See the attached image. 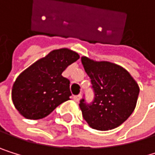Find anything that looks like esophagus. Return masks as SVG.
Wrapping results in <instances>:
<instances>
[{"label":"esophagus","mask_w":155,"mask_h":155,"mask_svg":"<svg viewBox=\"0 0 155 155\" xmlns=\"http://www.w3.org/2000/svg\"><path fill=\"white\" fill-rule=\"evenodd\" d=\"M80 98H81V95H77V96H73V99H74L75 101H77V102H78V101L80 100Z\"/></svg>","instance_id":"1"}]
</instances>
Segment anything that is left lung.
I'll use <instances>...</instances> for the list:
<instances>
[{
	"label": "left lung",
	"mask_w": 155,
	"mask_h": 155,
	"mask_svg": "<svg viewBox=\"0 0 155 155\" xmlns=\"http://www.w3.org/2000/svg\"><path fill=\"white\" fill-rule=\"evenodd\" d=\"M82 64L90 77L95 97L91 104L83 98L80 109L89 127L106 131L126 121L134 111L140 87L130 73L109 61H95L82 57Z\"/></svg>",
	"instance_id": "left-lung-1"
}]
</instances>
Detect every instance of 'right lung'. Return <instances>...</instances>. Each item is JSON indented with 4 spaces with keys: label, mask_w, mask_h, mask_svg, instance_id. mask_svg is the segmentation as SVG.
<instances>
[{
    "label": "right lung",
    "mask_w": 155,
    "mask_h": 155,
    "mask_svg": "<svg viewBox=\"0 0 155 155\" xmlns=\"http://www.w3.org/2000/svg\"><path fill=\"white\" fill-rule=\"evenodd\" d=\"M79 58L68 48L53 50L21 72L12 87V100L19 114L27 119H43L69 100L70 80L62 72Z\"/></svg>",
    "instance_id": "obj_1"
}]
</instances>
